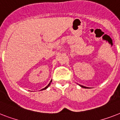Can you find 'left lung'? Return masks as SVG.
Instances as JSON below:
<instances>
[{
	"label": "left lung",
	"mask_w": 120,
	"mask_h": 120,
	"mask_svg": "<svg viewBox=\"0 0 120 120\" xmlns=\"http://www.w3.org/2000/svg\"><path fill=\"white\" fill-rule=\"evenodd\" d=\"M80 86H81V87H82V88H88V87H86V86H82V85H80Z\"/></svg>",
	"instance_id": "left-lung-1"
}]
</instances>
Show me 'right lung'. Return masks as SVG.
Instances as JSON below:
<instances>
[{
	"mask_svg": "<svg viewBox=\"0 0 120 120\" xmlns=\"http://www.w3.org/2000/svg\"><path fill=\"white\" fill-rule=\"evenodd\" d=\"M50 83H49V85H47V86H46V87H45V88H43V89L41 90H45V89H47V88L49 87V86H50Z\"/></svg>",
	"mask_w": 120,
	"mask_h": 120,
	"instance_id": "obj_1",
	"label": "right lung"
}]
</instances>
